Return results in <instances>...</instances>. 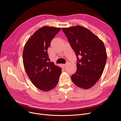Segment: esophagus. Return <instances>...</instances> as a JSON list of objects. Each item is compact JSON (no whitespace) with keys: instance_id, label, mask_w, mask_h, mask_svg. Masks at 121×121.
Masks as SVG:
<instances>
[{"instance_id":"1","label":"esophagus","mask_w":121,"mask_h":121,"mask_svg":"<svg viewBox=\"0 0 121 121\" xmlns=\"http://www.w3.org/2000/svg\"><path fill=\"white\" fill-rule=\"evenodd\" d=\"M67 65V64L66 63V64H63V67H64V68H65Z\"/></svg>"}]
</instances>
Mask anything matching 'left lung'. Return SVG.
I'll list each match as a JSON object with an SVG mask.
<instances>
[{
    "instance_id": "left-lung-1",
    "label": "left lung",
    "mask_w": 121,
    "mask_h": 121,
    "mask_svg": "<svg viewBox=\"0 0 121 121\" xmlns=\"http://www.w3.org/2000/svg\"><path fill=\"white\" fill-rule=\"evenodd\" d=\"M62 30L78 58L77 70L72 75V80L78 87L88 89L103 73L107 60L104 44L90 30L80 25Z\"/></svg>"
}]
</instances>
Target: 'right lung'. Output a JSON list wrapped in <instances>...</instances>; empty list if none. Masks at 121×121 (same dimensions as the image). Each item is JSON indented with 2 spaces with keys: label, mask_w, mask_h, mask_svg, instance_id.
Masks as SVG:
<instances>
[{
  "label": "right lung",
  "mask_w": 121,
  "mask_h": 121,
  "mask_svg": "<svg viewBox=\"0 0 121 121\" xmlns=\"http://www.w3.org/2000/svg\"><path fill=\"white\" fill-rule=\"evenodd\" d=\"M61 28L44 26L32 35L25 43L22 54L26 73L35 86L43 91L53 89L58 82L62 69L49 62L48 48Z\"/></svg>",
  "instance_id": "1"
}]
</instances>
